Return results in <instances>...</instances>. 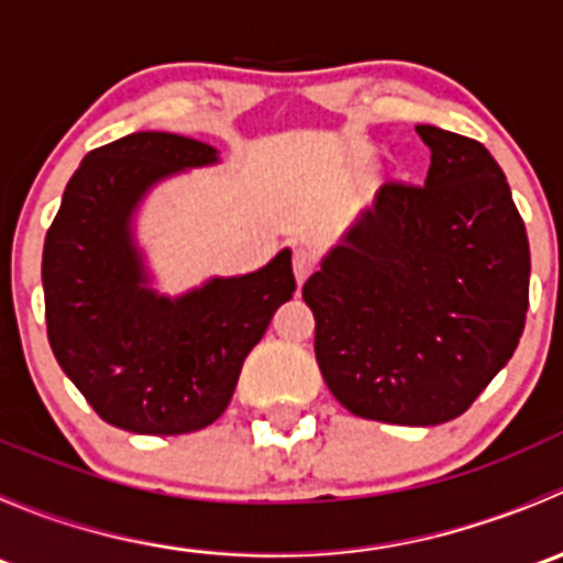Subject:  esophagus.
<instances>
[{
	"label": "esophagus",
	"instance_id": "obj_1",
	"mask_svg": "<svg viewBox=\"0 0 563 563\" xmlns=\"http://www.w3.org/2000/svg\"><path fill=\"white\" fill-rule=\"evenodd\" d=\"M318 258L310 247H297L294 250V275H297V283L302 286L310 275H313Z\"/></svg>",
	"mask_w": 563,
	"mask_h": 563
}]
</instances>
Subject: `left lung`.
Returning <instances> with one entry per match:
<instances>
[{
    "mask_svg": "<svg viewBox=\"0 0 563 563\" xmlns=\"http://www.w3.org/2000/svg\"><path fill=\"white\" fill-rule=\"evenodd\" d=\"M417 133L430 146L424 185H382L302 297L340 406L430 428L460 417L512 360L531 253L490 152L433 124Z\"/></svg>",
    "mask_w": 563,
    "mask_h": 563,
    "instance_id": "left-lung-1",
    "label": "left lung"
}]
</instances>
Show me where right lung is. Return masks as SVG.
I'll return each instance as SVG.
<instances>
[{
  "label": "right lung",
  "instance_id": "add662e5",
  "mask_svg": "<svg viewBox=\"0 0 563 563\" xmlns=\"http://www.w3.org/2000/svg\"><path fill=\"white\" fill-rule=\"evenodd\" d=\"M220 152L174 133H130L89 152L45 234L48 343L89 406L113 428L181 435L229 408L242 365L294 297L291 250L261 269L157 291L135 236L152 187Z\"/></svg>",
  "mask_w": 563,
  "mask_h": 563
}]
</instances>
